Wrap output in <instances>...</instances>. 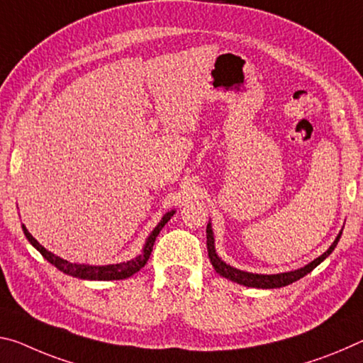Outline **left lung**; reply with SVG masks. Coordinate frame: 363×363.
<instances>
[{
	"label": "left lung",
	"mask_w": 363,
	"mask_h": 363,
	"mask_svg": "<svg viewBox=\"0 0 363 363\" xmlns=\"http://www.w3.org/2000/svg\"><path fill=\"white\" fill-rule=\"evenodd\" d=\"M342 229L339 231L336 235L335 242L330 245L325 254H321L318 258H315L313 262H310L308 264L302 268L292 269V272H284V273H276V274H262V273H249V272H242V269H238L228 264L226 262L221 260V257L216 254L215 249V235H213V229H211V223L208 221L206 224V249H208V258L215 268V272L226 278L233 283L242 284L247 287H257V289H276V287H284L287 284H292L294 281L303 278V276L308 274L313 268L318 267V264L325 260L326 257H330V254L335 250V247L337 245L339 239H341Z\"/></svg>",
	"instance_id": "left-lung-1"
}]
</instances>
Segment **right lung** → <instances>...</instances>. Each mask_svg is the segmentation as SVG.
Segmentation results:
<instances>
[{
  "mask_svg": "<svg viewBox=\"0 0 363 363\" xmlns=\"http://www.w3.org/2000/svg\"><path fill=\"white\" fill-rule=\"evenodd\" d=\"M176 210H171L168 213H164L163 218H161L160 223L153 228V231L148 234V238L145 240V244L142 247V252L135 258L128 262H121V263H113V264H85V263H76V262H67L65 258L55 255L53 252H50L45 249V247L38 242V240L33 238V235L28 233V229L22 224V231H24L26 238L28 239L35 249L42 254L47 260L55 264V267L60 269V272L66 273L69 276H74V278L79 279H89V281H113V279H125L130 278L132 274L140 272V268L145 267V263L150 258V254L153 250V244L157 240L158 234L161 229L164 228V224L171 220V216L174 215Z\"/></svg>",
  "mask_w": 363,
  "mask_h": 363,
  "instance_id": "right-lung-1",
  "label": "right lung"
}]
</instances>
